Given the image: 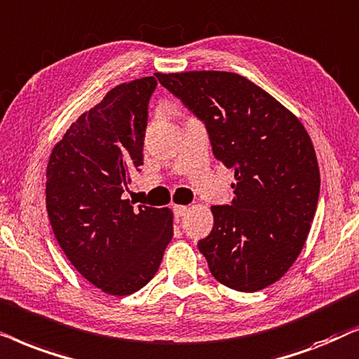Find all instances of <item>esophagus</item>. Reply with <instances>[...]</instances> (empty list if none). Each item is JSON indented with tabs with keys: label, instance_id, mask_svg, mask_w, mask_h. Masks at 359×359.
<instances>
[{
	"label": "esophagus",
	"instance_id": "obj_1",
	"mask_svg": "<svg viewBox=\"0 0 359 359\" xmlns=\"http://www.w3.org/2000/svg\"><path fill=\"white\" fill-rule=\"evenodd\" d=\"M172 210H174L175 218H182L184 215L187 213V207H185V205H174V207H172Z\"/></svg>",
	"mask_w": 359,
	"mask_h": 359
}]
</instances>
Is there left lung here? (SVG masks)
<instances>
[{
	"label": "left lung",
	"mask_w": 359,
	"mask_h": 359,
	"mask_svg": "<svg viewBox=\"0 0 359 359\" xmlns=\"http://www.w3.org/2000/svg\"><path fill=\"white\" fill-rule=\"evenodd\" d=\"M203 123L213 154L235 169V197L215 205L198 241L218 283L256 292L283 277L302 251L320 194V170L302 123L231 72L156 74Z\"/></svg>",
	"instance_id": "left-lung-1"
}]
</instances>
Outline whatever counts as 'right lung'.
<instances>
[{
	"mask_svg": "<svg viewBox=\"0 0 359 359\" xmlns=\"http://www.w3.org/2000/svg\"><path fill=\"white\" fill-rule=\"evenodd\" d=\"M154 76L109 90L52 151L47 213L57 243L88 283L130 295L149 283L174 236L172 212L123 200L140 172Z\"/></svg>",
	"mask_w": 359,
	"mask_h": 359,
	"instance_id": "right-lung-1",
	"label": "right lung"
}]
</instances>
